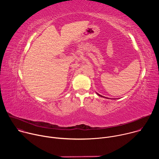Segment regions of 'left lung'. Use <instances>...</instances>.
I'll return each mask as SVG.
<instances>
[{
    "label": "left lung",
    "instance_id": "8db88e82",
    "mask_svg": "<svg viewBox=\"0 0 159 159\" xmlns=\"http://www.w3.org/2000/svg\"><path fill=\"white\" fill-rule=\"evenodd\" d=\"M98 94V93H97ZM98 96H101V97H102V98H106V97H104V96H101V95H100V94H98Z\"/></svg>",
    "mask_w": 159,
    "mask_h": 159
}]
</instances>
